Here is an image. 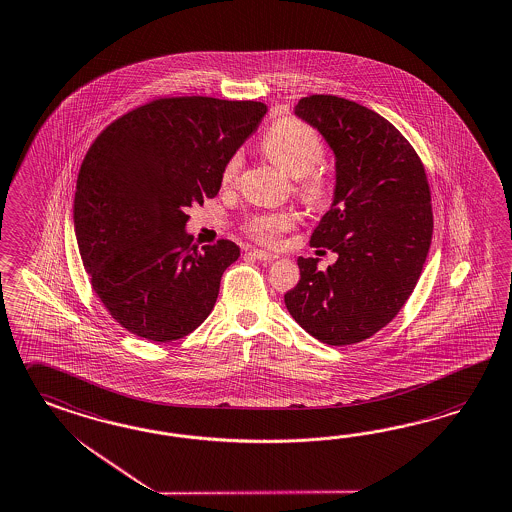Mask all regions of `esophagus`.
<instances>
[{"label": "esophagus", "mask_w": 512, "mask_h": 512, "mask_svg": "<svg viewBox=\"0 0 512 512\" xmlns=\"http://www.w3.org/2000/svg\"><path fill=\"white\" fill-rule=\"evenodd\" d=\"M250 256L252 258H256V260H260V262H273V260H276L278 256L276 254H273V252H265V250H250L249 252Z\"/></svg>", "instance_id": "1"}]
</instances>
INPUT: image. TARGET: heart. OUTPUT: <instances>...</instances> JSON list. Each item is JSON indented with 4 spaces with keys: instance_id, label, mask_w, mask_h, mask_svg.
Instances as JSON below:
<instances>
[{
    "instance_id": "1",
    "label": "heart",
    "mask_w": 512,
    "mask_h": 512,
    "mask_svg": "<svg viewBox=\"0 0 512 512\" xmlns=\"http://www.w3.org/2000/svg\"><path fill=\"white\" fill-rule=\"evenodd\" d=\"M262 152L275 167L289 178H295V193L310 208H327L336 193V180L332 172L319 167L325 146L321 135L312 126L295 118L278 120L263 135ZM243 159L234 154L224 165V185L234 184ZM295 224V213L289 210L267 211L250 217L247 232L256 241L273 245L278 237Z\"/></svg>"
}]
</instances>
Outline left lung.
<instances>
[{"label": "left lung", "instance_id": "8db88e82", "mask_svg": "<svg viewBox=\"0 0 512 512\" xmlns=\"http://www.w3.org/2000/svg\"><path fill=\"white\" fill-rule=\"evenodd\" d=\"M295 117L336 159V193L310 245L338 260L319 271L317 258L301 256V280L284 302L315 340L351 345L386 327L416 288L433 237L431 191L418 154L379 113L314 94Z\"/></svg>", "mask_w": 512, "mask_h": 512}]
</instances>
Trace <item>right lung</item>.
I'll use <instances>...</instances> for the list:
<instances>
[{"label": "right lung", "instance_id": "1", "mask_svg": "<svg viewBox=\"0 0 512 512\" xmlns=\"http://www.w3.org/2000/svg\"><path fill=\"white\" fill-rule=\"evenodd\" d=\"M265 113L250 100L161 98L92 143L74 197L79 256L94 293L132 334L180 340L211 314L239 247L221 239L198 250L185 210L219 193L226 161Z\"/></svg>", "mask_w": 512, "mask_h": 512}]
</instances>
